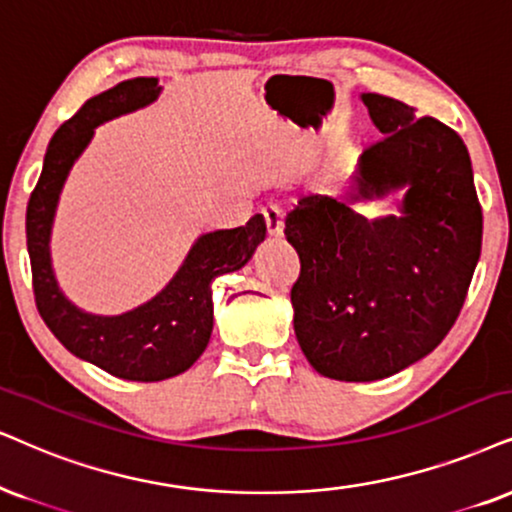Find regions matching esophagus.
Returning <instances> with one entry per match:
<instances>
[{
	"mask_svg": "<svg viewBox=\"0 0 512 512\" xmlns=\"http://www.w3.org/2000/svg\"><path fill=\"white\" fill-rule=\"evenodd\" d=\"M262 215L267 219V229L271 236H281L283 234V210L278 203H267L262 208Z\"/></svg>",
	"mask_w": 512,
	"mask_h": 512,
	"instance_id": "34e87169",
	"label": "esophagus"
}]
</instances>
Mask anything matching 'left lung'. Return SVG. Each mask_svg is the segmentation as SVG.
I'll use <instances>...</instances> for the list:
<instances>
[{"label":"left lung","mask_w":512,"mask_h":512,"mask_svg":"<svg viewBox=\"0 0 512 512\" xmlns=\"http://www.w3.org/2000/svg\"><path fill=\"white\" fill-rule=\"evenodd\" d=\"M361 101L385 137L361 153L352 200L309 193L283 229L300 255L290 290L297 342L316 371L345 383L428 357L461 314L482 250L463 139L390 96ZM399 188V216L366 220L351 208Z\"/></svg>","instance_id":"left-lung-1"}]
</instances>
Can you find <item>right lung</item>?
<instances>
[{"label": "right lung", "mask_w": 512, "mask_h": 512, "mask_svg": "<svg viewBox=\"0 0 512 512\" xmlns=\"http://www.w3.org/2000/svg\"><path fill=\"white\" fill-rule=\"evenodd\" d=\"M158 77H134L89 99L63 122L49 141L40 181L25 215L37 312L70 354L106 373L137 383H158L189 371L205 352L212 333V281L248 264L267 236L262 215L245 226L203 234L172 281L151 300L118 316L82 312L58 288L51 267V226L70 167L103 122L153 103Z\"/></svg>", "instance_id": "right-lung-1"}]
</instances>
